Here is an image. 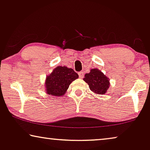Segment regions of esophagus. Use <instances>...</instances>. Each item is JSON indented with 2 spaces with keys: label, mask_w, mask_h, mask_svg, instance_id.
<instances>
[{
  "label": "esophagus",
  "mask_w": 150,
  "mask_h": 150,
  "mask_svg": "<svg viewBox=\"0 0 150 150\" xmlns=\"http://www.w3.org/2000/svg\"><path fill=\"white\" fill-rule=\"evenodd\" d=\"M83 75H84V72H83V71H80V72H79V76L80 78L83 77Z\"/></svg>",
  "instance_id": "obj_1"
}]
</instances>
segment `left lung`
Returning a JSON list of instances; mask_svg holds the SVG:
<instances>
[{
	"label": "left lung",
	"mask_w": 150,
	"mask_h": 150,
	"mask_svg": "<svg viewBox=\"0 0 150 150\" xmlns=\"http://www.w3.org/2000/svg\"><path fill=\"white\" fill-rule=\"evenodd\" d=\"M83 80L89 85V89L98 94H104L109 88V79L106 75L97 69H91L85 75Z\"/></svg>",
	"instance_id": "obj_1"
}]
</instances>
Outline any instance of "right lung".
<instances>
[{"mask_svg": "<svg viewBox=\"0 0 150 150\" xmlns=\"http://www.w3.org/2000/svg\"><path fill=\"white\" fill-rule=\"evenodd\" d=\"M78 77L79 75L73 69L67 67H57L46 77V93L55 96H63L71 82Z\"/></svg>", "mask_w": 150, "mask_h": 150, "instance_id": "1", "label": "right lung"}]
</instances>
